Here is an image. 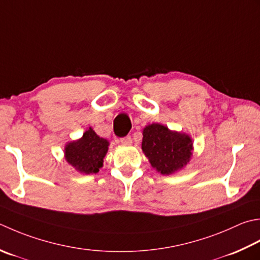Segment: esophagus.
Returning a JSON list of instances; mask_svg holds the SVG:
<instances>
[{"label":"esophagus","instance_id":"obj_1","mask_svg":"<svg viewBox=\"0 0 260 260\" xmlns=\"http://www.w3.org/2000/svg\"><path fill=\"white\" fill-rule=\"evenodd\" d=\"M120 143H121V144H125V145L131 144V143H132V137H131V135H127V136L121 137V139H120Z\"/></svg>","mask_w":260,"mask_h":260}]
</instances>
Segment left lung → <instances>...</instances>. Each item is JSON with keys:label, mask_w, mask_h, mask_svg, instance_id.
Returning <instances> with one entry per match:
<instances>
[{"label": "left lung", "mask_w": 260, "mask_h": 260, "mask_svg": "<svg viewBox=\"0 0 260 260\" xmlns=\"http://www.w3.org/2000/svg\"><path fill=\"white\" fill-rule=\"evenodd\" d=\"M142 150L152 167L162 175H170L189 161L192 143L186 134L171 132L164 125L152 124L143 131Z\"/></svg>", "instance_id": "1"}]
</instances>
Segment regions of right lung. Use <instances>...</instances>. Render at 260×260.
Returning a JSON list of instances; mask_svg holds the SVG:
<instances>
[{
    "label": "right lung",
    "instance_id": "right-lung-1",
    "mask_svg": "<svg viewBox=\"0 0 260 260\" xmlns=\"http://www.w3.org/2000/svg\"><path fill=\"white\" fill-rule=\"evenodd\" d=\"M108 145L107 140L101 139L92 128H89L82 139L66 145V161L82 174H96L103 167Z\"/></svg>",
    "mask_w": 260,
    "mask_h": 260
}]
</instances>
